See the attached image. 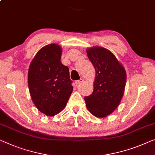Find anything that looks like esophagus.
Here are the masks:
<instances>
[{"label":"esophagus","mask_w":155,"mask_h":155,"mask_svg":"<svg viewBox=\"0 0 155 155\" xmlns=\"http://www.w3.org/2000/svg\"><path fill=\"white\" fill-rule=\"evenodd\" d=\"M83 82H84V80L80 79L79 80H77V81H75V84L76 85H79L80 84H81V83H82Z\"/></svg>","instance_id":"1"}]
</instances>
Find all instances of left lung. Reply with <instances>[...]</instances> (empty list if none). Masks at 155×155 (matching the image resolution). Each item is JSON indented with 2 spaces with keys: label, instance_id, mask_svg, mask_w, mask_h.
Returning a JSON list of instances; mask_svg holds the SVG:
<instances>
[{
  "label": "left lung",
  "instance_id": "left-lung-1",
  "mask_svg": "<svg viewBox=\"0 0 155 155\" xmlns=\"http://www.w3.org/2000/svg\"><path fill=\"white\" fill-rule=\"evenodd\" d=\"M96 71L94 91L85 96L88 110L96 117H105L120 105L126 85L127 74L115 56L107 49L93 47L87 50Z\"/></svg>",
  "mask_w": 155,
  "mask_h": 155
}]
</instances>
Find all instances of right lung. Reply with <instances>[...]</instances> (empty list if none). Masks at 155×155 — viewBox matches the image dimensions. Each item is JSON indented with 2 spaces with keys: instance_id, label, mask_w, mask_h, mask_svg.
<instances>
[{
  "instance_id": "add662e5",
  "label": "right lung",
  "mask_w": 155,
  "mask_h": 155,
  "mask_svg": "<svg viewBox=\"0 0 155 155\" xmlns=\"http://www.w3.org/2000/svg\"><path fill=\"white\" fill-rule=\"evenodd\" d=\"M61 53L59 45L43 47L33 58L28 72L31 99L38 110L50 117L66 107L73 92L69 69L61 62Z\"/></svg>"
}]
</instances>
